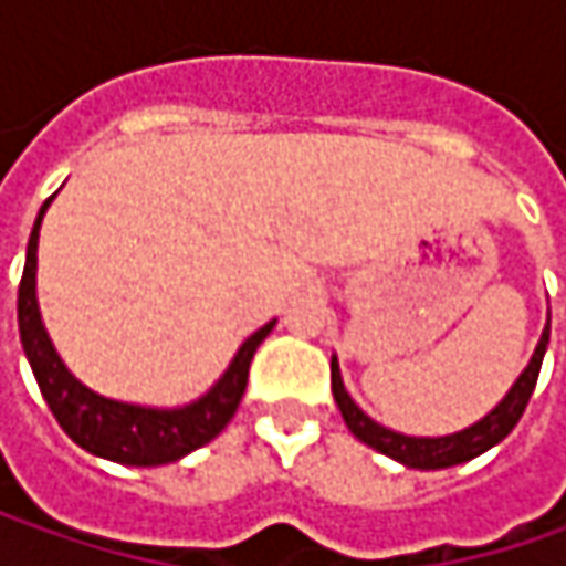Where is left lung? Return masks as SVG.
<instances>
[{"label": "left lung", "instance_id": "left-lung-1", "mask_svg": "<svg viewBox=\"0 0 566 566\" xmlns=\"http://www.w3.org/2000/svg\"><path fill=\"white\" fill-rule=\"evenodd\" d=\"M548 337H552V317L545 321V331L538 337V346H535L533 359L530 365L520 371V378L513 380L511 390L501 397V402L485 412L479 422L467 424L453 434H438V438H416V434H400L394 428H384L380 422H375L368 412H361L356 400L346 394L343 387V375H339V361L337 356L331 359V384H334V400L339 406V416L346 428L359 438L361 444H368L371 450H378L384 457L397 460L402 467L409 469H450L460 467V463H469L475 457H482L485 450H491L494 444H501L507 434L513 431V424L520 422L526 402L533 397L535 380H538V368H542V359H545V349H548Z\"/></svg>", "mask_w": 566, "mask_h": 566}]
</instances>
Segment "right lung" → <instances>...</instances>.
Returning <instances> with one entry per match:
<instances>
[{
	"label": "right lung",
	"instance_id": "add662e5",
	"mask_svg": "<svg viewBox=\"0 0 566 566\" xmlns=\"http://www.w3.org/2000/svg\"><path fill=\"white\" fill-rule=\"evenodd\" d=\"M53 198L43 201L33 220L28 254H24V273L18 286V331H21V346L31 361L36 387L46 406L53 409L62 431L87 453L122 463V467L176 463L191 450L210 444L235 416L245 394L254 349L264 343L276 321H268L261 331H254L239 346L227 371L213 380L210 390H205L198 400L182 402V406H142V402L113 400L91 390L69 371V365L55 353L43 315H40V302H36V242H40V227Z\"/></svg>",
	"mask_w": 566,
	"mask_h": 566
}]
</instances>
